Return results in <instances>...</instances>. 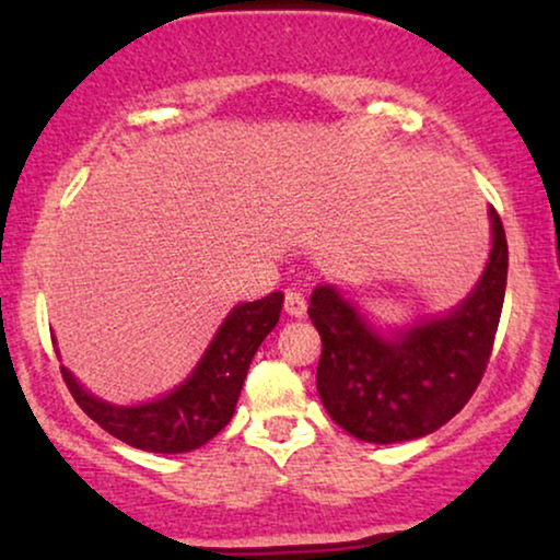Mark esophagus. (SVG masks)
Returning <instances> with one entry per match:
<instances>
[{"mask_svg":"<svg viewBox=\"0 0 560 560\" xmlns=\"http://www.w3.org/2000/svg\"><path fill=\"white\" fill-rule=\"evenodd\" d=\"M305 311H308V303H305V295L301 293V290H295V288L285 290V313H288V316L303 318Z\"/></svg>","mask_w":560,"mask_h":560,"instance_id":"obj_1","label":"esophagus"}]
</instances>
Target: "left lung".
I'll return each instance as SVG.
<instances>
[{
    "label": "left lung",
    "mask_w": 560,
    "mask_h": 560,
    "mask_svg": "<svg viewBox=\"0 0 560 560\" xmlns=\"http://www.w3.org/2000/svg\"><path fill=\"white\" fill-rule=\"evenodd\" d=\"M492 252L469 298L446 316L382 334L334 285L308 316L320 334L316 387L336 425L366 443L423 439L469 402L487 370L508 285V236L489 209Z\"/></svg>",
    "instance_id": "obj_1"
}]
</instances>
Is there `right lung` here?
<instances>
[{"label":"right lung","instance_id":"1","mask_svg":"<svg viewBox=\"0 0 560 560\" xmlns=\"http://www.w3.org/2000/svg\"><path fill=\"white\" fill-rule=\"evenodd\" d=\"M280 290L234 305L196 370L152 402L112 405L86 393L66 366L60 374L79 408L114 439L152 454H186L209 443L232 420L252 357L280 320Z\"/></svg>","mask_w":560,"mask_h":560}]
</instances>
